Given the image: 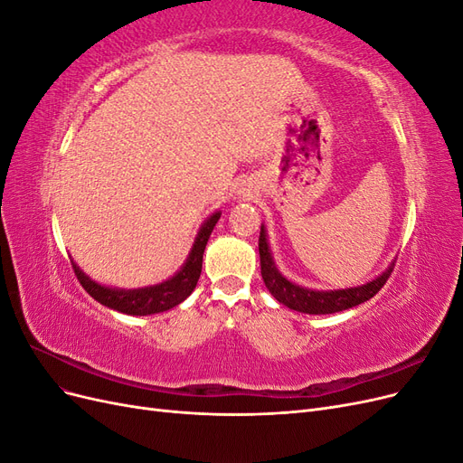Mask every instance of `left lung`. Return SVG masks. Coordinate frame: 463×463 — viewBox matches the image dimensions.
<instances>
[{
	"label": "left lung",
	"instance_id": "1",
	"mask_svg": "<svg viewBox=\"0 0 463 463\" xmlns=\"http://www.w3.org/2000/svg\"><path fill=\"white\" fill-rule=\"evenodd\" d=\"M259 255H260V274L264 279V286L282 305L289 307L293 311L307 313V315H332L340 313L345 309H352L355 305H361L369 301L373 296H376L381 288L386 284L392 270H394V262L388 269L376 276L371 282L357 286V288H345V289H330V291H318L309 289L289 282L286 276L279 274L276 269L269 240H266V228L264 223L260 226V237H259Z\"/></svg>",
	"mask_w": 463,
	"mask_h": 463
}]
</instances>
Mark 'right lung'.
Wrapping results in <instances>:
<instances>
[{
    "instance_id": "add662e5",
    "label": "right lung",
    "mask_w": 463,
    "mask_h": 463,
    "mask_svg": "<svg viewBox=\"0 0 463 463\" xmlns=\"http://www.w3.org/2000/svg\"><path fill=\"white\" fill-rule=\"evenodd\" d=\"M218 220H220V213H214L208 220H204L197 237H194V243L185 264L181 266L170 279H165L162 284L138 288V289L106 288L102 284H96L94 279H90L71 260L75 276L89 296H92L98 303H102L114 311H119L125 315H137V317L170 311L172 307L185 301L191 296L194 286H197L201 270H203V255L208 243V237L213 233Z\"/></svg>"
}]
</instances>
